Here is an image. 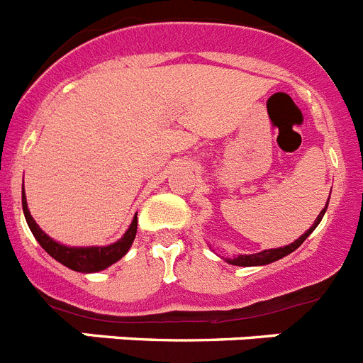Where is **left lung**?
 I'll return each instance as SVG.
<instances>
[{"label": "left lung", "mask_w": 363, "mask_h": 363, "mask_svg": "<svg viewBox=\"0 0 363 363\" xmlns=\"http://www.w3.org/2000/svg\"><path fill=\"white\" fill-rule=\"evenodd\" d=\"M327 205H329V200H327ZM327 205L322 209V213L318 214V218L314 220L313 227H309L306 233L301 234L300 238L294 240V242L289 243V245L278 247V249H265V251L256 252V255H238V256H233V258H223V259H225L227 264L238 265V267H256V265H267V264H272V262H277V259H281L284 256H287V255H291L293 251H296L298 247H300L301 243L309 238V234L313 233V230L318 227L320 221H322L323 214H325V211H327Z\"/></svg>", "instance_id": "8db88e82"}]
</instances>
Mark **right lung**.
<instances>
[{"instance_id":"right-lung-1","label":"right lung","mask_w":363,"mask_h":363,"mask_svg":"<svg viewBox=\"0 0 363 363\" xmlns=\"http://www.w3.org/2000/svg\"><path fill=\"white\" fill-rule=\"evenodd\" d=\"M21 205H23V214L25 220L28 223V229L32 230L34 238L38 240L45 251L49 252L56 262H60L65 267L72 269V271L78 272H99L104 269L111 267L112 264H116L118 259L123 258L127 255V251L133 245L134 238H136L138 230V218L134 216L133 223L129 225V229L125 230V234L121 236L118 242L111 243V245H92V247H70L63 245V243L56 242L40 229L34 218L30 216V211H28L27 205V196H25V189H21Z\"/></svg>"}]
</instances>
